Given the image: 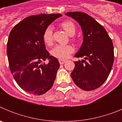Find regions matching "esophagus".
<instances>
[{"instance_id":"1","label":"esophagus","mask_w":122,"mask_h":122,"mask_svg":"<svg viewBox=\"0 0 122 122\" xmlns=\"http://www.w3.org/2000/svg\"><path fill=\"white\" fill-rule=\"evenodd\" d=\"M59 63H60V65H62V64H63V63H65V62H66V61H65V60H63V59H59Z\"/></svg>"}]
</instances>
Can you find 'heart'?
I'll list each match as a JSON object with an SVG mask.
<instances>
[{
  "label": "heart",
  "instance_id": "b5f03b06",
  "mask_svg": "<svg viewBox=\"0 0 122 122\" xmlns=\"http://www.w3.org/2000/svg\"><path fill=\"white\" fill-rule=\"evenodd\" d=\"M60 25L70 36H73L76 33V26L72 21L66 20L61 22ZM43 39L44 42L48 46H51L52 44L53 33L51 26H48L46 28L43 34ZM73 40L75 41V39H73ZM74 50L73 46L70 45H57L52 49L51 54L55 57L63 60L67 59L70 55L74 52Z\"/></svg>",
  "mask_w": 122,
  "mask_h": 122
}]
</instances>
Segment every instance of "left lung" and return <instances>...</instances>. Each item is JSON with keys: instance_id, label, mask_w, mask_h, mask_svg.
<instances>
[{"instance_id": "left-lung-1", "label": "left lung", "mask_w": 122, "mask_h": 122, "mask_svg": "<svg viewBox=\"0 0 122 122\" xmlns=\"http://www.w3.org/2000/svg\"><path fill=\"white\" fill-rule=\"evenodd\" d=\"M65 15L79 22L84 36L75 57L86 60L74 62L71 76L74 84L82 90L98 89L107 79L112 67L114 52L111 38L103 25L87 14L74 11Z\"/></svg>"}]
</instances>
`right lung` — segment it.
I'll return each mask as SVG.
<instances>
[{
  "mask_svg": "<svg viewBox=\"0 0 122 122\" xmlns=\"http://www.w3.org/2000/svg\"><path fill=\"white\" fill-rule=\"evenodd\" d=\"M60 14L33 15L14 26L8 36L6 52L11 73L18 86L30 94L41 95L52 87L60 66L46 50L43 34ZM47 58L48 64L41 63Z\"/></svg>",
  "mask_w": 122,
  "mask_h": 122,
  "instance_id": "obj_1",
  "label": "right lung"
}]
</instances>
